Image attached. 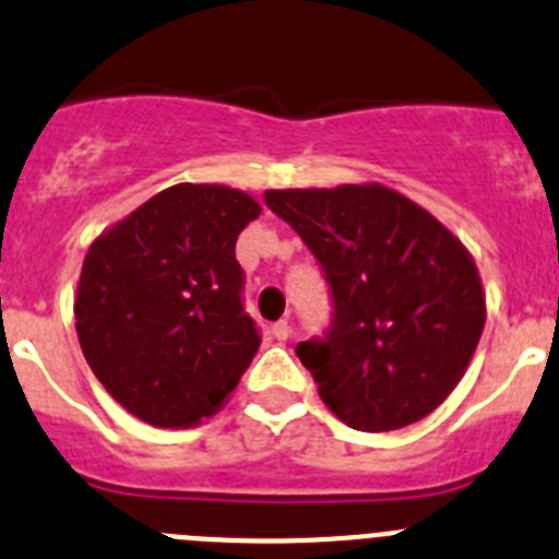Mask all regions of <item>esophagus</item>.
Returning <instances> with one entry per match:
<instances>
[{"instance_id": "34e87169", "label": "esophagus", "mask_w": 559, "mask_h": 559, "mask_svg": "<svg viewBox=\"0 0 559 559\" xmlns=\"http://www.w3.org/2000/svg\"><path fill=\"white\" fill-rule=\"evenodd\" d=\"M271 335H274L276 341H288L290 324L285 322V319H283V322H274V324H271Z\"/></svg>"}]
</instances>
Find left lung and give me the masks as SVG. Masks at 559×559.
I'll use <instances>...</instances> for the list:
<instances>
[{
  "label": "left lung",
  "instance_id": "left-lung-1",
  "mask_svg": "<svg viewBox=\"0 0 559 559\" xmlns=\"http://www.w3.org/2000/svg\"><path fill=\"white\" fill-rule=\"evenodd\" d=\"M263 199L313 251L333 294L330 333L296 347L324 406L358 431L428 417L467 372L487 319L471 251L383 185Z\"/></svg>",
  "mask_w": 559,
  "mask_h": 559
}]
</instances>
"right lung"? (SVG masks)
Masks as SVG:
<instances>
[{"mask_svg":"<svg viewBox=\"0 0 559 559\" xmlns=\"http://www.w3.org/2000/svg\"><path fill=\"white\" fill-rule=\"evenodd\" d=\"M257 215L243 190L173 185L88 246L78 341L103 389L147 426L212 417L249 369L260 333L235 243Z\"/></svg>","mask_w":559,"mask_h":559,"instance_id":"add662e5","label":"right lung"}]
</instances>
